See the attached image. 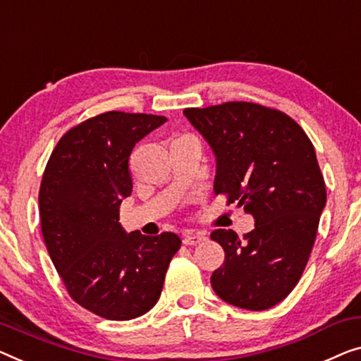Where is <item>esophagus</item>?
Instances as JSON below:
<instances>
[{"mask_svg":"<svg viewBox=\"0 0 361 361\" xmlns=\"http://www.w3.org/2000/svg\"><path fill=\"white\" fill-rule=\"evenodd\" d=\"M204 240H206V233H202V232H186L185 235H183V243H185L186 246L199 245Z\"/></svg>","mask_w":361,"mask_h":361,"instance_id":"obj_1","label":"esophagus"}]
</instances>
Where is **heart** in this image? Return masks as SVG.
<instances>
[{"instance_id": "obj_1", "label": "heart", "mask_w": 361, "mask_h": 361, "mask_svg": "<svg viewBox=\"0 0 361 361\" xmlns=\"http://www.w3.org/2000/svg\"><path fill=\"white\" fill-rule=\"evenodd\" d=\"M183 137H190V136H183Z\"/></svg>"}]
</instances>
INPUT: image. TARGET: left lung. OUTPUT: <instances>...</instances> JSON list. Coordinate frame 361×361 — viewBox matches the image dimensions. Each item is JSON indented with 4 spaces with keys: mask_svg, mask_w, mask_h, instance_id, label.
Returning a JSON list of instances; mask_svg holds the SVG:
<instances>
[{
    "mask_svg": "<svg viewBox=\"0 0 361 361\" xmlns=\"http://www.w3.org/2000/svg\"><path fill=\"white\" fill-rule=\"evenodd\" d=\"M183 115L215 155V195L224 192L255 217L243 238L225 228L211 233L225 251L211 277L214 292L238 308H272L298 283L326 206L313 144L285 113L250 102Z\"/></svg>",
    "mask_w": 361,
    "mask_h": 361,
    "instance_id": "1",
    "label": "left lung"
}]
</instances>
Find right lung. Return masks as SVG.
Masks as SVG:
<instances>
[{"instance_id": "obj_1", "label": "right lung", "mask_w": 361, "mask_h": 361, "mask_svg": "<svg viewBox=\"0 0 361 361\" xmlns=\"http://www.w3.org/2000/svg\"><path fill=\"white\" fill-rule=\"evenodd\" d=\"M165 121L146 113H102L64 134L43 173L39 206L48 255L71 298L105 319L146 314L181 246L175 233H128L118 222L133 191L129 155Z\"/></svg>"}]
</instances>
